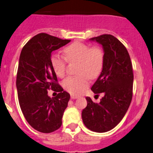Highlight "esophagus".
I'll use <instances>...</instances> for the list:
<instances>
[{
    "label": "esophagus",
    "mask_w": 153,
    "mask_h": 153,
    "mask_svg": "<svg viewBox=\"0 0 153 153\" xmlns=\"http://www.w3.org/2000/svg\"><path fill=\"white\" fill-rule=\"evenodd\" d=\"M71 98L72 99H76V98H78L79 97L77 96H74V95H71Z\"/></svg>",
    "instance_id": "1"
}]
</instances>
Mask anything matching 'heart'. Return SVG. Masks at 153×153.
<instances>
[{
  "label": "heart",
  "mask_w": 153,
  "mask_h": 153,
  "mask_svg": "<svg viewBox=\"0 0 153 153\" xmlns=\"http://www.w3.org/2000/svg\"><path fill=\"white\" fill-rule=\"evenodd\" d=\"M65 57L70 62H79L76 76L65 79L63 86L71 94L79 95L89 85L88 77L95 79L99 76L104 63V52L99 47H90L88 44L74 42L65 47ZM51 65L55 74L63 77L65 73L66 60L63 57L55 54L51 57Z\"/></svg>",
  "instance_id": "b5f03b06"
}]
</instances>
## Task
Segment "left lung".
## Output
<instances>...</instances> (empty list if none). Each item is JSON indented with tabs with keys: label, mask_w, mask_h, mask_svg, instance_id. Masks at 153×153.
Returning a JSON list of instances; mask_svg holds the SVG:
<instances>
[{
	"label": "left lung",
	"mask_w": 153,
	"mask_h": 153,
	"mask_svg": "<svg viewBox=\"0 0 153 153\" xmlns=\"http://www.w3.org/2000/svg\"><path fill=\"white\" fill-rule=\"evenodd\" d=\"M90 41L101 44L104 52L103 69L91 90L104 96L98 103L86 97L88 105L82 110V118L88 129L103 133L114 128L122 120L131 104L132 63L125 46L113 36L104 34Z\"/></svg>",
	"instance_id": "8db88e82"
}]
</instances>
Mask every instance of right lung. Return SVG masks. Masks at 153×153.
<instances>
[{
	"label": "right lung",
	"mask_w": 153,
	"mask_h": 153,
	"mask_svg": "<svg viewBox=\"0 0 153 153\" xmlns=\"http://www.w3.org/2000/svg\"><path fill=\"white\" fill-rule=\"evenodd\" d=\"M70 42L42 33L21 51L16 81L19 106L27 122L39 132L52 133L62 125L70 94L57 83L51 56L52 51ZM50 89L59 92L56 97L48 96Z\"/></svg>",
	"instance_id": "1"
}]
</instances>
